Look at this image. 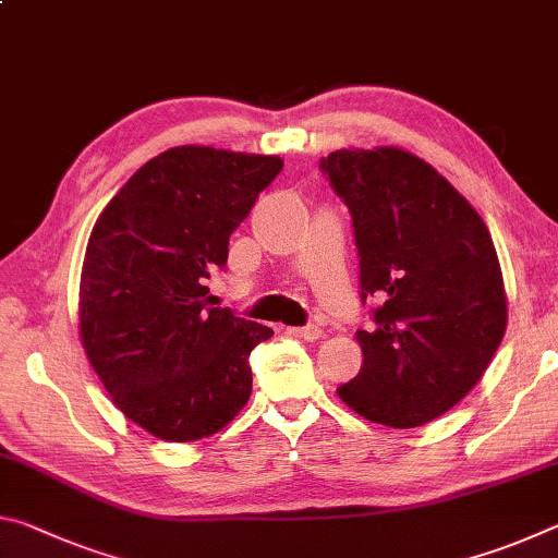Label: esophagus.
Masks as SVG:
<instances>
[{
    "mask_svg": "<svg viewBox=\"0 0 558 558\" xmlns=\"http://www.w3.org/2000/svg\"><path fill=\"white\" fill-rule=\"evenodd\" d=\"M288 335L292 337H300V339H307V342H315V339L323 337V329L317 325H307V327H290Z\"/></svg>",
    "mask_w": 558,
    "mask_h": 558,
    "instance_id": "esophagus-1",
    "label": "esophagus"
}]
</instances>
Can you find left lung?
Returning a JSON list of instances; mask_svg holds the SVG:
<instances>
[{
	"instance_id": "obj_1",
	"label": "left lung",
	"mask_w": 558,
	"mask_h": 558,
	"mask_svg": "<svg viewBox=\"0 0 558 558\" xmlns=\"http://www.w3.org/2000/svg\"><path fill=\"white\" fill-rule=\"evenodd\" d=\"M323 172L349 206L362 295H376L364 364L337 389L354 413L415 428L483 379L507 329L502 268L472 204L426 159L401 147L337 149Z\"/></svg>"
}]
</instances>
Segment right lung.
<instances>
[{
  "label": "right lung",
  "mask_w": 558,
  "mask_h": 558,
  "mask_svg": "<svg viewBox=\"0 0 558 558\" xmlns=\"http://www.w3.org/2000/svg\"><path fill=\"white\" fill-rule=\"evenodd\" d=\"M278 155L182 145L149 159L93 226L78 335L112 403L159 440L192 442L248 403L266 325L209 307L206 278L280 174Z\"/></svg>",
  "instance_id": "add662e5"
}]
</instances>
